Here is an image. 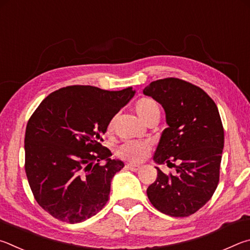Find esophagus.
I'll list each match as a JSON object with an SVG mask.
<instances>
[{"instance_id": "34e87169", "label": "esophagus", "mask_w": 250, "mask_h": 250, "mask_svg": "<svg viewBox=\"0 0 250 250\" xmlns=\"http://www.w3.org/2000/svg\"><path fill=\"white\" fill-rule=\"evenodd\" d=\"M126 168H127L128 170H132V171H137V170H139V168H141V166L133 165V164H127V165H126Z\"/></svg>"}]
</instances>
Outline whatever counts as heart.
<instances>
[{
	"mask_svg": "<svg viewBox=\"0 0 250 250\" xmlns=\"http://www.w3.org/2000/svg\"><path fill=\"white\" fill-rule=\"evenodd\" d=\"M135 111L147 123L154 117H160V106L154 99L143 98L135 104ZM113 127V120L108 123V130ZM150 151V144L141 141H126L117 148V156L132 163H141Z\"/></svg>",
	"mask_w": 250,
	"mask_h": 250,
	"instance_id": "obj_1",
	"label": "heart"
}]
</instances>
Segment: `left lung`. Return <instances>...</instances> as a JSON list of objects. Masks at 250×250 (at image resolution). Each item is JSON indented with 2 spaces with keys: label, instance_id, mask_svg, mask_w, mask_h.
Listing matches in <instances>:
<instances>
[{
  "label": "left lung",
  "instance_id": "8db88e82",
  "mask_svg": "<svg viewBox=\"0 0 250 250\" xmlns=\"http://www.w3.org/2000/svg\"><path fill=\"white\" fill-rule=\"evenodd\" d=\"M143 92L163 105L168 124L155 151V163L174 166L177 171L176 176L165 174L156 167L158 174L147 196L161 213L190 216L212 198L220 181L224 147L220 113L207 92L181 79H160Z\"/></svg>",
  "mask_w": 250,
  "mask_h": 250
}]
</instances>
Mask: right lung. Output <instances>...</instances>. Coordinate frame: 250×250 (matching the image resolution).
<instances>
[{
	"label": "right lung",
	"instance_id": "add662e5",
	"mask_svg": "<svg viewBox=\"0 0 250 250\" xmlns=\"http://www.w3.org/2000/svg\"><path fill=\"white\" fill-rule=\"evenodd\" d=\"M135 94L71 85L52 92L30 116L25 133V171L37 203L74 224L108 201L114 174L124 167L102 146L108 123ZM105 165H100V161Z\"/></svg>",
	"mask_w": 250,
	"mask_h": 250
}]
</instances>
